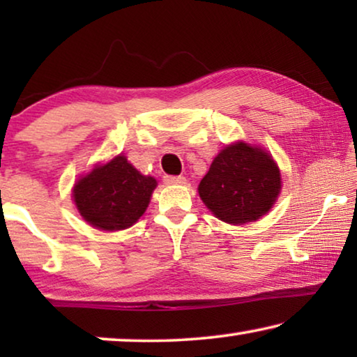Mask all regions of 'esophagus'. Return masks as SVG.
<instances>
[{
	"label": "esophagus",
	"mask_w": 357,
	"mask_h": 357,
	"mask_svg": "<svg viewBox=\"0 0 357 357\" xmlns=\"http://www.w3.org/2000/svg\"><path fill=\"white\" fill-rule=\"evenodd\" d=\"M164 182L167 185H185L187 183V178L182 177V175H178V177H174V175H165Z\"/></svg>",
	"instance_id": "34e87169"
}]
</instances>
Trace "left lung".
<instances>
[{
  "mask_svg": "<svg viewBox=\"0 0 357 357\" xmlns=\"http://www.w3.org/2000/svg\"><path fill=\"white\" fill-rule=\"evenodd\" d=\"M281 190L280 169L270 154L247 143L226 146L214 158L198 192L214 216L245 224L270 211Z\"/></svg>",
  "mask_w": 357,
  "mask_h": 357,
  "instance_id": "obj_1",
  "label": "left lung"
}]
</instances>
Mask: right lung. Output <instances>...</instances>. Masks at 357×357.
<instances>
[{
	"label": "right lung",
	"mask_w": 357,
	"mask_h": 357,
	"mask_svg": "<svg viewBox=\"0 0 357 357\" xmlns=\"http://www.w3.org/2000/svg\"><path fill=\"white\" fill-rule=\"evenodd\" d=\"M155 185L120 154L82 177L73 195L87 222L102 231H121L143 216Z\"/></svg>",
	"instance_id": "right-lung-1"
}]
</instances>
